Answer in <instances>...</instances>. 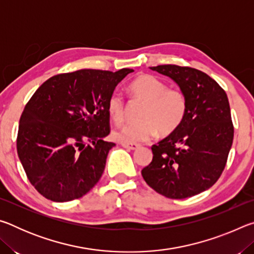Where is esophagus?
Wrapping results in <instances>:
<instances>
[{"mask_svg":"<svg viewBox=\"0 0 254 254\" xmlns=\"http://www.w3.org/2000/svg\"><path fill=\"white\" fill-rule=\"evenodd\" d=\"M122 147L127 150H137L140 148V144L136 143H122Z\"/></svg>","mask_w":254,"mask_h":254,"instance_id":"esophagus-1","label":"esophagus"}]
</instances>
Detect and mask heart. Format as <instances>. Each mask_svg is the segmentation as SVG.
I'll use <instances>...</instances> for the list:
<instances>
[{
    "label": "heart",
    "instance_id": "b5f03b06",
    "mask_svg": "<svg viewBox=\"0 0 254 254\" xmlns=\"http://www.w3.org/2000/svg\"><path fill=\"white\" fill-rule=\"evenodd\" d=\"M131 95L144 105L141 107L137 123H128L113 132V137L123 143H139L151 139L158 133L170 134L182 123L186 114L187 100L183 91L168 88L157 77L140 75L128 85ZM107 112L114 123L120 124L124 120V100L122 95L114 92L107 101Z\"/></svg>",
    "mask_w": 254,
    "mask_h": 254
}]
</instances>
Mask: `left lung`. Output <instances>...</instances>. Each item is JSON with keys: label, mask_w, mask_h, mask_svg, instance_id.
I'll return each mask as SVG.
<instances>
[{"label": "left lung", "mask_w": 254, "mask_h": 254, "mask_svg": "<svg viewBox=\"0 0 254 254\" xmlns=\"http://www.w3.org/2000/svg\"><path fill=\"white\" fill-rule=\"evenodd\" d=\"M173 79L187 100L179 127L153 144L152 161L141 174L150 187L173 199L205 191L217 182L233 143L229 98L208 75L190 67H150Z\"/></svg>", "instance_id": "left-lung-1"}]
</instances>
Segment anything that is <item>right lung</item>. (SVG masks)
<instances>
[{
  "mask_svg": "<svg viewBox=\"0 0 254 254\" xmlns=\"http://www.w3.org/2000/svg\"><path fill=\"white\" fill-rule=\"evenodd\" d=\"M132 71L56 75L30 98L20 119L16 149L30 183L46 198L58 203L79 198L100 180L115 145L104 141L110 133L107 101Z\"/></svg>",
  "mask_w": 254,
  "mask_h": 254,
  "instance_id": "obj_1",
  "label": "right lung"
}]
</instances>
